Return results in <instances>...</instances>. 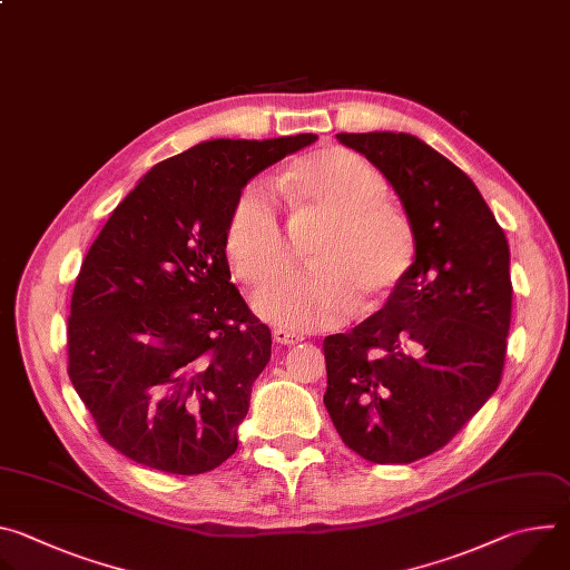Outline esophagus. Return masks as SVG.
Listing matches in <instances>:
<instances>
[{"mask_svg": "<svg viewBox=\"0 0 570 570\" xmlns=\"http://www.w3.org/2000/svg\"><path fill=\"white\" fill-rule=\"evenodd\" d=\"M273 341H275L277 345H295V343L302 341V336H299V334H293V332H288V330L277 327V330H273Z\"/></svg>", "mask_w": 570, "mask_h": 570, "instance_id": "obj_1", "label": "esophagus"}]
</instances>
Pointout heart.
I'll use <instances>...</instances> for the list:
<instances>
[{"mask_svg":"<svg viewBox=\"0 0 570 570\" xmlns=\"http://www.w3.org/2000/svg\"><path fill=\"white\" fill-rule=\"evenodd\" d=\"M282 191L306 225H320L311 238V268L268 279L288 264L291 246L282 220L277 187L255 178L236 194L225 250L246 284L268 279L255 295V308L288 330L332 327L383 302L409 275L415 259L413 225L387 203V183L370 161L341 146L304 155L282 176Z\"/></svg>","mask_w":570,"mask_h":570,"instance_id":"obj_1","label":"heart"}]
</instances>
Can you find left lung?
<instances>
[{
  "mask_svg": "<svg viewBox=\"0 0 570 570\" xmlns=\"http://www.w3.org/2000/svg\"><path fill=\"white\" fill-rule=\"evenodd\" d=\"M396 191L415 262L385 306L322 343L324 405L376 464H409L449 444L503 376L512 320L510 246L451 159L405 132H338Z\"/></svg>",
  "mask_w": 570,
  "mask_h": 570,
  "instance_id": "obj_1",
  "label": "left lung"
}]
</instances>
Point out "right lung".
<instances>
[{
  "label": "right lung",
  "mask_w": 570,
  "mask_h": 570,
  "mask_svg": "<svg viewBox=\"0 0 570 570\" xmlns=\"http://www.w3.org/2000/svg\"><path fill=\"white\" fill-rule=\"evenodd\" d=\"M317 137L212 139L155 165L95 238L71 293L67 374L126 458L196 475L238 446L271 330L229 282L236 194Z\"/></svg>",
  "instance_id": "add662e5"
}]
</instances>
